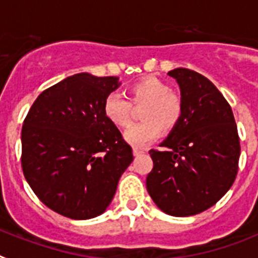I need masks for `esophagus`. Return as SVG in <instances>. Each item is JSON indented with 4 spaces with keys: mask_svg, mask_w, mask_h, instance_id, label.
I'll list each match as a JSON object with an SVG mask.
<instances>
[{
    "mask_svg": "<svg viewBox=\"0 0 258 258\" xmlns=\"http://www.w3.org/2000/svg\"><path fill=\"white\" fill-rule=\"evenodd\" d=\"M132 153H134V156L138 157V156H142L144 152L142 151V149H138V148H134V151H132Z\"/></svg>",
    "mask_w": 258,
    "mask_h": 258,
    "instance_id": "esophagus-1",
    "label": "esophagus"
}]
</instances>
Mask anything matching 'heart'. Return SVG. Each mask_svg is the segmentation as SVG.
Instances as JSON below:
<instances>
[{"instance_id": "b5f03b06", "label": "heart", "mask_w": 258, "mask_h": 258, "mask_svg": "<svg viewBox=\"0 0 258 258\" xmlns=\"http://www.w3.org/2000/svg\"><path fill=\"white\" fill-rule=\"evenodd\" d=\"M127 95L134 105H143V122L124 132V140L132 147H145L160 136L161 130L171 131L182 116V100L170 92L169 84L160 78L147 76L138 80L128 87ZM104 114L109 122L120 128L131 123V105L116 93L105 98Z\"/></svg>"}]
</instances>
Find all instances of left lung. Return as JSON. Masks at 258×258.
<instances>
[{
  "label": "left lung",
  "instance_id": "1",
  "mask_svg": "<svg viewBox=\"0 0 258 258\" xmlns=\"http://www.w3.org/2000/svg\"><path fill=\"white\" fill-rule=\"evenodd\" d=\"M180 89L182 116L149 152L153 169L147 189L163 213L189 217L209 209L231 188L240 143L231 107L205 76L188 69L169 71Z\"/></svg>",
  "mask_w": 258,
  "mask_h": 258
}]
</instances>
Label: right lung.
<instances>
[{
	"mask_svg": "<svg viewBox=\"0 0 258 258\" xmlns=\"http://www.w3.org/2000/svg\"><path fill=\"white\" fill-rule=\"evenodd\" d=\"M116 76L75 74L44 91L22 128V167L42 204L71 219L100 216L134 160L104 101Z\"/></svg>",
	"mask_w": 258,
	"mask_h": 258,
	"instance_id": "obj_1",
	"label": "right lung"
}]
</instances>
